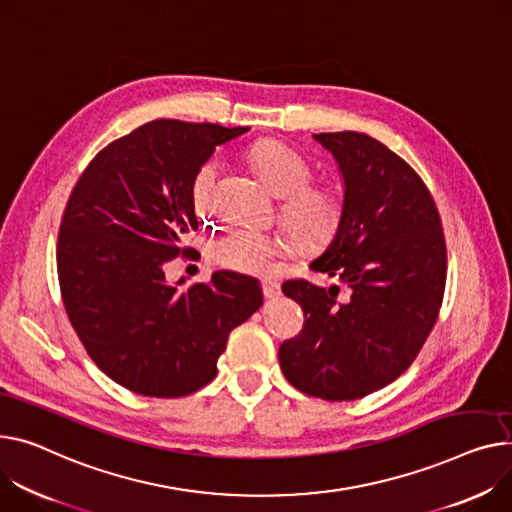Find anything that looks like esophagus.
I'll return each mask as SVG.
<instances>
[{"label":"esophagus","mask_w":512,"mask_h":512,"mask_svg":"<svg viewBox=\"0 0 512 512\" xmlns=\"http://www.w3.org/2000/svg\"><path fill=\"white\" fill-rule=\"evenodd\" d=\"M261 290H263V296H265L267 300H274V298L280 296V284L271 282V280H263V282H261Z\"/></svg>","instance_id":"34e87169"}]
</instances>
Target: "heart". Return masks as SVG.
I'll return each instance as SVG.
<instances>
[{"instance_id": "heart-1", "label": "heart", "mask_w": 512, "mask_h": 512, "mask_svg": "<svg viewBox=\"0 0 512 512\" xmlns=\"http://www.w3.org/2000/svg\"><path fill=\"white\" fill-rule=\"evenodd\" d=\"M267 191L282 199V222L302 251L325 247L344 220V197L327 185H311L313 168L296 150L278 140H261L247 152ZM218 177V164L206 162L193 179L197 210H208ZM290 243L278 234L228 230L208 245V259L234 274H263L269 263L284 255Z\"/></svg>"}]
</instances>
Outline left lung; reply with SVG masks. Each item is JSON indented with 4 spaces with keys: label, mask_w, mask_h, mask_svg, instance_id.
I'll return each mask as SVG.
<instances>
[{
    "label": "left lung",
    "mask_w": 512,
    "mask_h": 512,
    "mask_svg": "<svg viewBox=\"0 0 512 512\" xmlns=\"http://www.w3.org/2000/svg\"><path fill=\"white\" fill-rule=\"evenodd\" d=\"M344 179V220L311 269L344 286L286 282L304 327L280 346L298 391L352 401L379 391L422 350L442 304L447 247L434 199L416 170L358 131L315 133Z\"/></svg>",
    "instance_id": "obj_1"
}]
</instances>
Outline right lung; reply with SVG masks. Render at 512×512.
Returning a JSON list of instances; mask_svg holds the SVG:
<instances>
[{
	"mask_svg": "<svg viewBox=\"0 0 512 512\" xmlns=\"http://www.w3.org/2000/svg\"><path fill=\"white\" fill-rule=\"evenodd\" d=\"M249 127L156 119L86 166L67 201L57 276L67 317L94 364L121 387L183 397L216 377L228 335L263 304L255 278L216 271L170 286L164 265L193 249V179L216 146Z\"/></svg>",
	"mask_w": 512,
	"mask_h": 512,
	"instance_id": "right-lung-1",
	"label": "right lung"
}]
</instances>
